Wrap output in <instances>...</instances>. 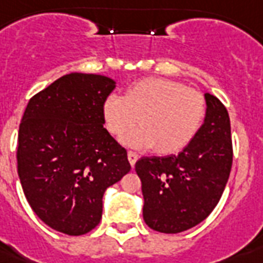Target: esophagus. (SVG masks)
<instances>
[{"mask_svg": "<svg viewBox=\"0 0 263 263\" xmlns=\"http://www.w3.org/2000/svg\"><path fill=\"white\" fill-rule=\"evenodd\" d=\"M127 159H129L130 164H132V166H134L138 159V155L136 154V152H133V151H129V152H127Z\"/></svg>", "mask_w": 263, "mask_h": 263, "instance_id": "esophagus-1", "label": "esophagus"}]
</instances>
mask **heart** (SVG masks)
I'll use <instances>...</instances> for the list:
<instances>
[{
    "label": "heart",
    "mask_w": 263,
    "mask_h": 263,
    "mask_svg": "<svg viewBox=\"0 0 263 263\" xmlns=\"http://www.w3.org/2000/svg\"><path fill=\"white\" fill-rule=\"evenodd\" d=\"M103 119L114 136L134 148H154L160 154L184 149L200 130L207 103L200 91L167 78H145L127 87L125 96L109 95L104 100Z\"/></svg>",
    "instance_id": "heart-1"
}]
</instances>
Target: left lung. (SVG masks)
Returning <instances> with one entry per match:
<instances>
[{"label": "left lung", "mask_w": 263, "mask_h": 263, "mask_svg": "<svg viewBox=\"0 0 263 263\" xmlns=\"http://www.w3.org/2000/svg\"><path fill=\"white\" fill-rule=\"evenodd\" d=\"M204 123L178 155L144 156L136 162L151 229L180 233L196 227L218 204L231 174V121L221 101L205 93Z\"/></svg>", "instance_id": "1"}]
</instances>
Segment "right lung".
<instances>
[{
    "label": "right lung",
    "instance_id": "add662e5",
    "mask_svg": "<svg viewBox=\"0 0 263 263\" xmlns=\"http://www.w3.org/2000/svg\"><path fill=\"white\" fill-rule=\"evenodd\" d=\"M115 81L64 75L32 96L17 134V174L42 222L68 236L99 225L105 189L130 172L127 151L104 129Z\"/></svg>",
    "mask_w": 263,
    "mask_h": 263
}]
</instances>
